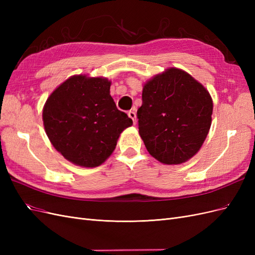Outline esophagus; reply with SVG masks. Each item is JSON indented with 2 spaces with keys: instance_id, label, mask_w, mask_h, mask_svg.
<instances>
[{
  "instance_id": "esophagus-1",
  "label": "esophagus",
  "mask_w": 255,
  "mask_h": 255,
  "mask_svg": "<svg viewBox=\"0 0 255 255\" xmlns=\"http://www.w3.org/2000/svg\"><path fill=\"white\" fill-rule=\"evenodd\" d=\"M128 117L133 120V122L136 123V113H135V111H134V110L129 111V112L128 113Z\"/></svg>"
}]
</instances>
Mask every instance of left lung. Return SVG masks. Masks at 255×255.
<instances>
[{
  "label": "left lung",
  "mask_w": 255,
  "mask_h": 255,
  "mask_svg": "<svg viewBox=\"0 0 255 255\" xmlns=\"http://www.w3.org/2000/svg\"><path fill=\"white\" fill-rule=\"evenodd\" d=\"M212 114V98L202 85L181 69H167L143 86L137 111L139 135L160 163L182 164L201 148Z\"/></svg>",
  "instance_id": "left-lung-1"
}]
</instances>
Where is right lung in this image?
<instances>
[{
	"label": "right lung",
	"instance_id": "right-lung-1",
	"mask_svg": "<svg viewBox=\"0 0 255 255\" xmlns=\"http://www.w3.org/2000/svg\"><path fill=\"white\" fill-rule=\"evenodd\" d=\"M111 82L74 75L48 98L42 119L45 133L61 155L82 167L104 163L123 129L133 125L110 95Z\"/></svg>",
	"mask_w": 255,
	"mask_h": 255
}]
</instances>
